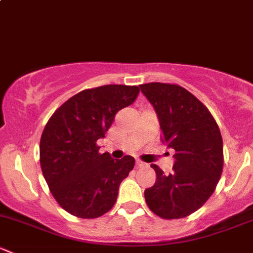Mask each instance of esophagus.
Listing matches in <instances>:
<instances>
[{
  "label": "esophagus",
  "instance_id": "esophagus-1",
  "mask_svg": "<svg viewBox=\"0 0 253 253\" xmlns=\"http://www.w3.org/2000/svg\"><path fill=\"white\" fill-rule=\"evenodd\" d=\"M136 167L137 168H145V167H147V164H145V163H143V162H139V160H137Z\"/></svg>",
  "mask_w": 253,
  "mask_h": 253
}]
</instances>
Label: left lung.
Masks as SVG:
<instances>
[{
	"instance_id": "obj_1",
	"label": "left lung",
	"mask_w": 253,
	"mask_h": 253,
	"mask_svg": "<svg viewBox=\"0 0 253 253\" xmlns=\"http://www.w3.org/2000/svg\"><path fill=\"white\" fill-rule=\"evenodd\" d=\"M139 86L157 111L163 142L175 150L171 174L150 165L157 181L144 191L145 202L160 218H185L205 205L220 180V129L205 104L181 85L153 82Z\"/></svg>"
}]
</instances>
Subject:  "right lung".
Returning <instances> with one entry per match:
<instances>
[{"instance_id": "obj_1", "label": "right lung", "mask_w": 253, "mask_h": 253, "mask_svg": "<svg viewBox=\"0 0 253 253\" xmlns=\"http://www.w3.org/2000/svg\"><path fill=\"white\" fill-rule=\"evenodd\" d=\"M137 85L108 84L68 99L50 117L40 139V165L53 198L77 218L104 215L116 203L120 183L134 158L111 159L99 152L115 115L134 103Z\"/></svg>"}]
</instances>
